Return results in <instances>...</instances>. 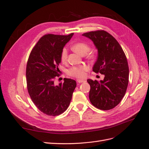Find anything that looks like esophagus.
Wrapping results in <instances>:
<instances>
[{
	"label": "esophagus",
	"instance_id": "34e87169",
	"mask_svg": "<svg viewBox=\"0 0 149 149\" xmlns=\"http://www.w3.org/2000/svg\"><path fill=\"white\" fill-rule=\"evenodd\" d=\"M85 81L84 80H83V79H77V83H84Z\"/></svg>",
	"mask_w": 149,
	"mask_h": 149
}]
</instances>
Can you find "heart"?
<instances>
[{"label": "heart", "mask_w": 149, "mask_h": 149, "mask_svg": "<svg viewBox=\"0 0 149 149\" xmlns=\"http://www.w3.org/2000/svg\"><path fill=\"white\" fill-rule=\"evenodd\" d=\"M72 49L79 55L83 56L86 54L89 50V46L87 43L84 42H78L73 44L71 47ZM68 56V52L66 48L62 49L60 55L61 60L65 62ZM88 70V67L86 66H77L71 67L68 71V74L70 76H73L78 78H82L85 76V71Z\"/></svg>", "instance_id": "1"}]
</instances>
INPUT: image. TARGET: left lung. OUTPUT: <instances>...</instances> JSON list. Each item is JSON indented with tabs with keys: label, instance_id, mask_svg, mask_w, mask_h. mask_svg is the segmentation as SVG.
<instances>
[{
	"label": "left lung",
	"instance_id": "1",
	"mask_svg": "<svg viewBox=\"0 0 149 149\" xmlns=\"http://www.w3.org/2000/svg\"><path fill=\"white\" fill-rule=\"evenodd\" d=\"M82 35L91 40L97 49L93 71L104 74L100 81L87 80L91 87L90 102L97 109H111L119 104L127 88L129 70L127 58L118 42L107 31H89Z\"/></svg>",
	"mask_w": 149,
	"mask_h": 149
}]
</instances>
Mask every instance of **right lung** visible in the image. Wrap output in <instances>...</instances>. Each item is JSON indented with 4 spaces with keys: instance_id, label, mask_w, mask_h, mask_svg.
Wrapping results in <instances>:
<instances>
[{
    "instance_id": "right-lung-1",
    "label": "right lung",
    "mask_w": 149,
    "mask_h": 149,
    "mask_svg": "<svg viewBox=\"0 0 149 149\" xmlns=\"http://www.w3.org/2000/svg\"><path fill=\"white\" fill-rule=\"evenodd\" d=\"M73 34L43 36L27 61L26 78L29 95L38 109L48 116L60 115L67 109L76 86V81L68 78H64L63 83H54V79L58 76L61 52Z\"/></svg>"
}]
</instances>
